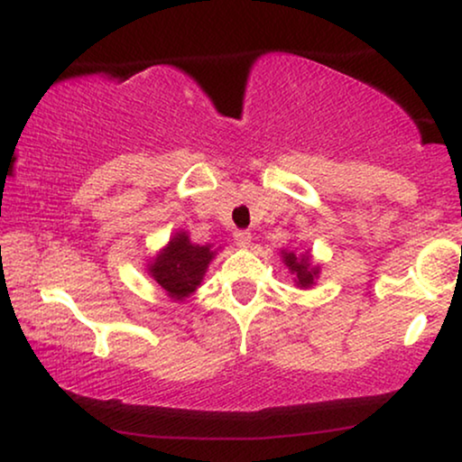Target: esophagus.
Instances as JSON below:
<instances>
[{"instance_id":"obj_1","label":"esophagus","mask_w":462,"mask_h":462,"mask_svg":"<svg viewBox=\"0 0 462 462\" xmlns=\"http://www.w3.org/2000/svg\"><path fill=\"white\" fill-rule=\"evenodd\" d=\"M233 237H236V244L239 245V248H248L250 242H252L250 231H236V233H233Z\"/></svg>"}]
</instances>
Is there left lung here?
Instances as JSON below:
<instances>
[{"label": "left lung", "instance_id": "left-lung-1", "mask_svg": "<svg viewBox=\"0 0 462 462\" xmlns=\"http://www.w3.org/2000/svg\"><path fill=\"white\" fill-rule=\"evenodd\" d=\"M282 261L290 269V273L296 275V286L311 288L319 275V264L311 263V254H294V252L282 250Z\"/></svg>", "mask_w": 462, "mask_h": 462}]
</instances>
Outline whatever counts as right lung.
I'll use <instances>...</instances> for the list:
<instances>
[{"mask_svg":"<svg viewBox=\"0 0 462 462\" xmlns=\"http://www.w3.org/2000/svg\"><path fill=\"white\" fill-rule=\"evenodd\" d=\"M210 244H191L185 231L174 233L166 248L147 264L149 275L170 299L182 300L193 294L204 280L208 264L217 256Z\"/></svg>","mask_w":462,"mask_h":462,"instance_id":"add662e5","label":"right lung"}]
</instances>
